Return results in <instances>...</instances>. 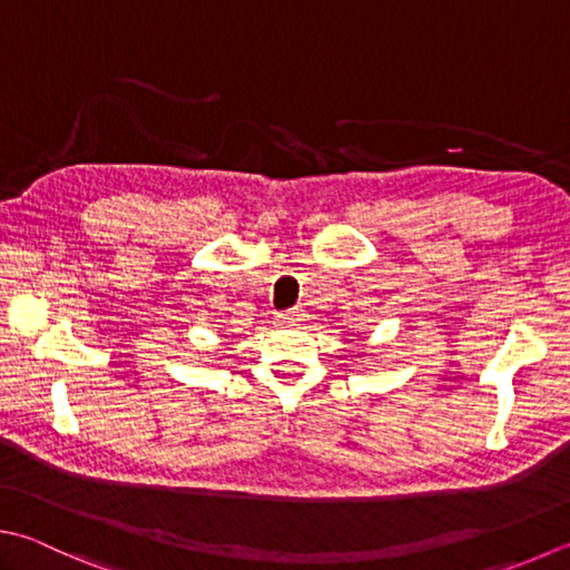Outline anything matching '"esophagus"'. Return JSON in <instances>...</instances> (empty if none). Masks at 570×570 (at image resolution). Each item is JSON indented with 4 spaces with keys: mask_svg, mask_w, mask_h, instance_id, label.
Masks as SVG:
<instances>
[{
    "mask_svg": "<svg viewBox=\"0 0 570 570\" xmlns=\"http://www.w3.org/2000/svg\"><path fill=\"white\" fill-rule=\"evenodd\" d=\"M278 321H282V324H296V321H302V314H298L296 308H292V312L278 314Z\"/></svg>",
    "mask_w": 570,
    "mask_h": 570,
    "instance_id": "34e87169",
    "label": "esophagus"
}]
</instances>
